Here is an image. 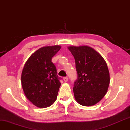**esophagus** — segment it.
<instances>
[{
  "label": "esophagus",
  "instance_id": "34e87169",
  "mask_svg": "<svg viewBox=\"0 0 130 130\" xmlns=\"http://www.w3.org/2000/svg\"><path fill=\"white\" fill-rule=\"evenodd\" d=\"M63 80H64V82H68V77H64L63 78Z\"/></svg>",
  "mask_w": 130,
  "mask_h": 130
}]
</instances>
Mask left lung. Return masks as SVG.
Returning a JSON list of instances; mask_svg holds the SVG:
<instances>
[{
	"mask_svg": "<svg viewBox=\"0 0 130 130\" xmlns=\"http://www.w3.org/2000/svg\"><path fill=\"white\" fill-rule=\"evenodd\" d=\"M68 48L74 57L77 71L73 88L75 100L83 106L97 104L106 94L110 80L106 61L89 46L72 45Z\"/></svg>",
	"mask_w": 130,
	"mask_h": 130,
	"instance_id": "obj_1",
	"label": "left lung"
}]
</instances>
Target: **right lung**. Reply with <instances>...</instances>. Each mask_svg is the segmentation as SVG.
Here are the masks:
<instances>
[{"label":"right lung","mask_w":130,"mask_h":130,"mask_svg":"<svg viewBox=\"0 0 130 130\" xmlns=\"http://www.w3.org/2000/svg\"><path fill=\"white\" fill-rule=\"evenodd\" d=\"M61 48L56 45L35 51L24 64L21 76L24 94L38 108L52 106L56 100L61 83L52 59Z\"/></svg>","instance_id":"obj_1"}]
</instances>
